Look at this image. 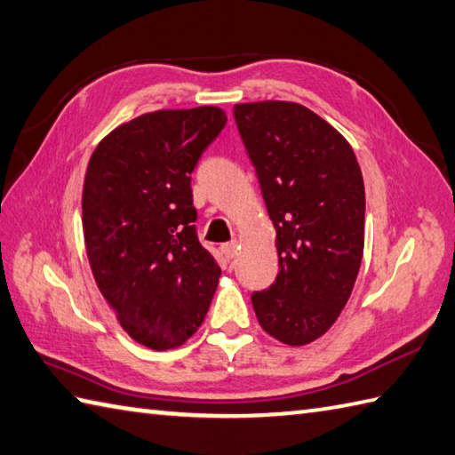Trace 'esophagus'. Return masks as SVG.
Returning a JSON list of instances; mask_svg holds the SVG:
<instances>
[{"mask_svg": "<svg viewBox=\"0 0 455 455\" xmlns=\"http://www.w3.org/2000/svg\"><path fill=\"white\" fill-rule=\"evenodd\" d=\"M237 249H239L237 241H231V243L221 245V251H224V255H226L228 259H234V257H235V253H237Z\"/></svg>", "mask_w": 455, "mask_h": 455, "instance_id": "34e87169", "label": "esophagus"}]
</instances>
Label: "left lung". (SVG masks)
Listing matches in <instances>:
<instances>
[{
  "label": "left lung",
  "mask_w": 455,
  "mask_h": 455,
  "mask_svg": "<svg viewBox=\"0 0 455 455\" xmlns=\"http://www.w3.org/2000/svg\"><path fill=\"white\" fill-rule=\"evenodd\" d=\"M268 218L276 281L251 296L261 328L286 346L323 336L347 304L365 245V187L336 127L296 101L234 106Z\"/></svg>",
  "instance_id": "obj_1"
}]
</instances>
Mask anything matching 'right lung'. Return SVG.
Wrapping results in <instances>:
<instances>
[{
	"instance_id": "1",
	"label": "right lung",
	"mask_w": 455,
	"mask_h": 455,
	"mask_svg": "<svg viewBox=\"0 0 455 455\" xmlns=\"http://www.w3.org/2000/svg\"><path fill=\"white\" fill-rule=\"evenodd\" d=\"M216 106L156 109L92 153L82 228L98 289L137 344L182 346L206 318L221 268L200 245L190 172L226 127Z\"/></svg>"
}]
</instances>
